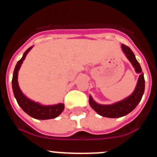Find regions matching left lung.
Here are the masks:
<instances>
[{
  "mask_svg": "<svg viewBox=\"0 0 157 157\" xmlns=\"http://www.w3.org/2000/svg\"><path fill=\"white\" fill-rule=\"evenodd\" d=\"M122 50L124 52L129 61L134 67L135 71L139 74L138 82L134 92L125 99L118 101L112 105H101L97 103L91 96H90L89 103L93 109L100 116L108 118H120L129 114L135 109L141 101L145 91V78L139 63L136 59L132 50L128 46L122 45Z\"/></svg>",
  "mask_w": 157,
  "mask_h": 157,
  "instance_id": "left-lung-1",
  "label": "left lung"
}]
</instances>
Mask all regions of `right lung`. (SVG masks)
I'll use <instances>...</instances> for the list:
<instances>
[{
    "mask_svg": "<svg viewBox=\"0 0 157 157\" xmlns=\"http://www.w3.org/2000/svg\"><path fill=\"white\" fill-rule=\"evenodd\" d=\"M33 48V46L30 47L27 51L23 53V57L17 62L15 67L12 76V90L15 98H16L17 103L21 109L24 111L27 115L31 116L34 119L37 120H49V119H54L58 116L61 114L62 112L64 109V105L62 103H59L57 105H42L41 104L35 102L29 99L23 94L22 90H20L18 83V72L19 68L23 63V60L27 56V53Z\"/></svg>",
    "mask_w": 157,
    "mask_h": 157,
    "instance_id": "1",
    "label": "right lung"
}]
</instances>
